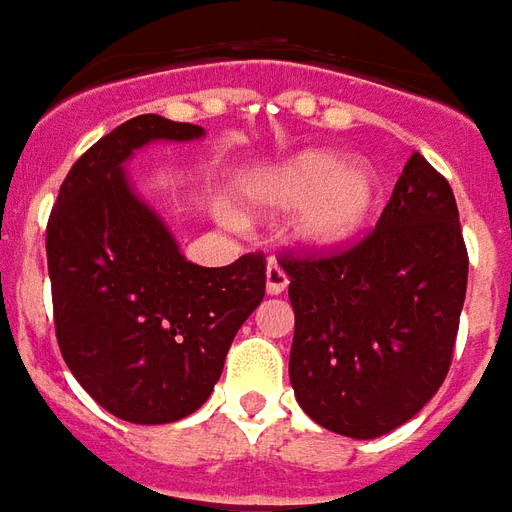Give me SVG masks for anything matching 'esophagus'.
<instances>
[{
    "instance_id": "1",
    "label": "esophagus",
    "mask_w": 512,
    "mask_h": 512,
    "mask_svg": "<svg viewBox=\"0 0 512 512\" xmlns=\"http://www.w3.org/2000/svg\"><path fill=\"white\" fill-rule=\"evenodd\" d=\"M288 274L277 266V263H268L266 268V293L268 296H282L288 290Z\"/></svg>"
}]
</instances>
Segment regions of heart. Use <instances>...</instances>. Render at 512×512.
<instances>
[{
	"label": "heart",
	"mask_w": 512,
	"mask_h": 512,
	"mask_svg": "<svg viewBox=\"0 0 512 512\" xmlns=\"http://www.w3.org/2000/svg\"><path fill=\"white\" fill-rule=\"evenodd\" d=\"M376 169L345 161L334 150H301L238 183L246 216H279L299 208L290 222L293 244L307 252H334L365 233L378 211Z\"/></svg>",
	"instance_id": "1"
}]
</instances>
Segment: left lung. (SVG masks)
Returning <instances> with one entry per match:
<instances>
[{"instance_id":"obj_1","label":"left lung","mask_w":512,"mask_h":512,"mask_svg":"<svg viewBox=\"0 0 512 512\" xmlns=\"http://www.w3.org/2000/svg\"><path fill=\"white\" fill-rule=\"evenodd\" d=\"M296 315L290 384L318 425L378 439L447 378L469 257L450 183L414 153L376 230L329 257H282Z\"/></svg>"}]
</instances>
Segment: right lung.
Here are the masks:
<instances>
[{"label": "right lung", "mask_w": 512, "mask_h": 512, "mask_svg": "<svg viewBox=\"0 0 512 512\" xmlns=\"http://www.w3.org/2000/svg\"><path fill=\"white\" fill-rule=\"evenodd\" d=\"M202 136L161 115L117 126L73 164L46 227L62 359L98 406L136 425L194 414L266 296L263 255L191 263L128 178L126 164L150 142Z\"/></svg>", "instance_id": "obj_1"}]
</instances>
